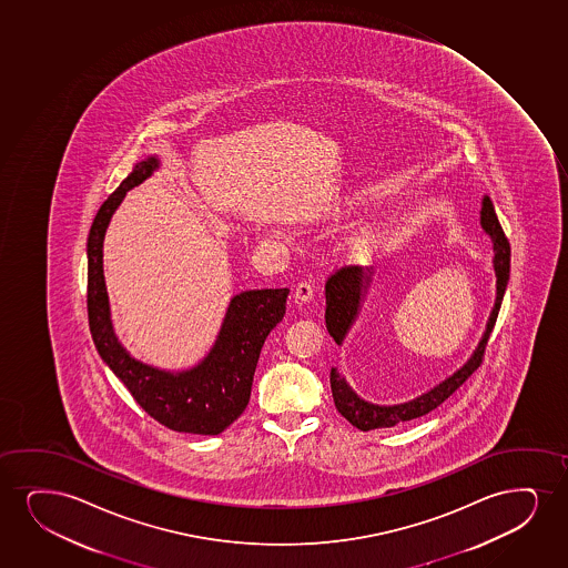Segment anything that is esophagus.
I'll return each instance as SVG.
<instances>
[{
  "mask_svg": "<svg viewBox=\"0 0 568 568\" xmlns=\"http://www.w3.org/2000/svg\"><path fill=\"white\" fill-rule=\"evenodd\" d=\"M294 297L295 302H311V300H313V284L307 281L300 282V284L295 286Z\"/></svg>",
  "mask_w": 568,
  "mask_h": 568,
  "instance_id": "1",
  "label": "esophagus"
}]
</instances>
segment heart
<instances>
[{"label":"heart","mask_w":568,"mask_h":568,"mask_svg":"<svg viewBox=\"0 0 568 568\" xmlns=\"http://www.w3.org/2000/svg\"><path fill=\"white\" fill-rule=\"evenodd\" d=\"M371 247V237H357L355 242H353V250L355 252H365Z\"/></svg>","instance_id":"heart-1"}]
</instances>
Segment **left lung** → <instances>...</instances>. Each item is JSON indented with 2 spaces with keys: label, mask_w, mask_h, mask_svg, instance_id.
Returning a JSON list of instances; mask_svg holds the SVG:
<instances>
[{
  "label": "left lung",
  "mask_w": 568,
  "mask_h": 568,
  "mask_svg": "<svg viewBox=\"0 0 568 568\" xmlns=\"http://www.w3.org/2000/svg\"><path fill=\"white\" fill-rule=\"evenodd\" d=\"M480 223L481 229L488 232L491 244H494V271H496L497 278L496 305H494V311L489 315L480 344L474 349L473 357L467 361V365L459 368L447 381L442 382L436 388H432L430 392H426L417 399L399 403V405H373V403L361 399L359 395L347 386L345 378L339 376L338 371L332 368L331 388L336 409L342 413V417L347 418L359 430L389 428L395 424L407 423L413 418L428 415L430 410L446 402L449 395L455 394V389H459L467 382L468 376L481 365L489 334L496 326L497 315L501 310L503 295H505L507 282H509L510 245L505 232H503L501 224L497 221L496 209H494V203H491L488 195H484V200H481ZM373 266L363 268V266L345 265L328 276V281H326V315H324V318H326V328L331 332L332 338L336 339V344L342 345L345 334L352 328L353 321L359 315L361 302L365 297L366 287L373 281Z\"/></svg>",
  "instance_id": "1"
}]
</instances>
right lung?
<instances>
[{
	"instance_id": "add662e5",
	"label": "right lung",
	"mask_w": 568,
	"mask_h": 568,
	"mask_svg": "<svg viewBox=\"0 0 568 568\" xmlns=\"http://www.w3.org/2000/svg\"><path fill=\"white\" fill-rule=\"evenodd\" d=\"M158 166V158L136 163L95 215L88 236V323L101 359L151 418L174 432L215 436L247 407L258 353L286 315L290 290H250L234 295L213 349L190 371L166 373L132 359L111 326L103 281V237L130 187L150 179Z\"/></svg>"
}]
</instances>
